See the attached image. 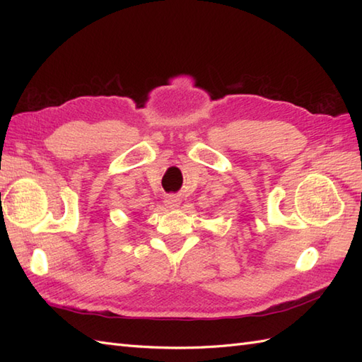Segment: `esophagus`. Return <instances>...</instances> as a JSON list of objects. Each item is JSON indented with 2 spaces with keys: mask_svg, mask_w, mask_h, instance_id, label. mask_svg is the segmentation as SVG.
<instances>
[{
  "mask_svg": "<svg viewBox=\"0 0 362 362\" xmlns=\"http://www.w3.org/2000/svg\"><path fill=\"white\" fill-rule=\"evenodd\" d=\"M165 205L168 206V209H179V205H180V199L177 197V196H168L166 199H165Z\"/></svg>",
  "mask_w": 362,
  "mask_h": 362,
  "instance_id": "esophagus-1",
  "label": "esophagus"
}]
</instances>
